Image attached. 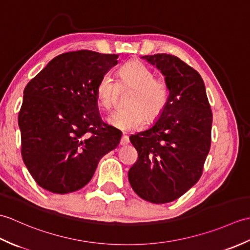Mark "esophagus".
I'll list each match as a JSON object with an SVG mask.
<instances>
[{
  "label": "esophagus",
  "instance_id": "1",
  "mask_svg": "<svg viewBox=\"0 0 250 250\" xmlns=\"http://www.w3.org/2000/svg\"><path fill=\"white\" fill-rule=\"evenodd\" d=\"M129 143H130L129 137L126 136V135H122L121 140H120V145H121V146H125V145H128Z\"/></svg>",
  "mask_w": 250,
  "mask_h": 250
}]
</instances>
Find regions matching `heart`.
I'll return each instance as SVG.
<instances>
[{
  "instance_id": "heart-1",
  "label": "heart",
  "mask_w": 250,
  "mask_h": 250,
  "mask_svg": "<svg viewBox=\"0 0 250 250\" xmlns=\"http://www.w3.org/2000/svg\"><path fill=\"white\" fill-rule=\"evenodd\" d=\"M121 82L132 89L126 98V108L118 109L107 117V122L121 131H134L148 121H155L166 110L169 89L162 78L153 77L149 67L140 61H130L119 70ZM95 100L100 107L109 109L115 101V84L108 75H104L95 88Z\"/></svg>"
}]
</instances>
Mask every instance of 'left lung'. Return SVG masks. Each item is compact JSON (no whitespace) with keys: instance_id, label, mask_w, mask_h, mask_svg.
<instances>
[{"instance_id":"8db88e82","label":"left lung","mask_w":250,"mask_h":250,"mask_svg":"<svg viewBox=\"0 0 250 250\" xmlns=\"http://www.w3.org/2000/svg\"><path fill=\"white\" fill-rule=\"evenodd\" d=\"M164 76L169 89L166 110L149 129L130 136L139 159L129 169L132 189L143 200L164 204L200 179L211 139V115L200 74L179 58L143 56Z\"/></svg>"}]
</instances>
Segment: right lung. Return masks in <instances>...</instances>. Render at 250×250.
<instances>
[{
	"instance_id": "add662e5",
	"label": "right lung",
	"mask_w": 250,
	"mask_h": 250,
	"mask_svg": "<svg viewBox=\"0 0 250 250\" xmlns=\"http://www.w3.org/2000/svg\"><path fill=\"white\" fill-rule=\"evenodd\" d=\"M118 55L91 50L54 58L23 91L21 155L42 188L65 194L84 187L122 133L101 119L95 88Z\"/></svg>"
}]
</instances>
